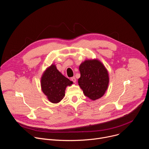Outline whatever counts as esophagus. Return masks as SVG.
<instances>
[{
    "instance_id": "obj_1",
    "label": "esophagus",
    "mask_w": 149,
    "mask_h": 149,
    "mask_svg": "<svg viewBox=\"0 0 149 149\" xmlns=\"http://www.w3.org/2000/svg\"><path fill=\"white\" fill-rule=\"evenodd\" d=\"M71 81H73L74 83H76V78H75V77H73L71 78Z\"/></svg>"
}]
</instances>
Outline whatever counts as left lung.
Here are the masks:
<instances>
[{"mask_svg":"<svg viewBox=\"0 0 149 149\" xmlns=\"http://www.w3.org/2000/svg\"><path fill=\"white\" fill-rule=\"evenodd\" d=\"M79 70L78 84L84 95L93 100L102 97L109 84V75L104 65L98 60H88L80 65Z\"/></svg>","mask_w":149,"mask_h":149,"instance_id":"8db88e82","label":"left lung"}]
</instances>
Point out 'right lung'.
Here are the masks:
<instances>
[{
	"label": "right lung",
	"mask_w": 149,
	"mask_h": 149,
	"mask_svg": "<svg viewBox=\"0 0 149 149\" xmlns=\"http://www.w3.org/2000/svg\"><path fill=\"white\" fill-rule=\"evenodd\" d=\"M72 83V81L64 77L54 65H52L46 70L41 79L43 92L49 101L53 103L59 102L63 98L66 86H71Z\"/></svg>",
	"instance_id": "obj_1"
}]
</instances>
